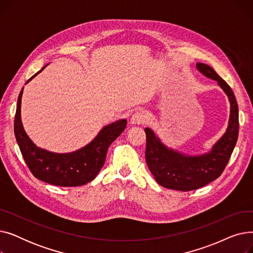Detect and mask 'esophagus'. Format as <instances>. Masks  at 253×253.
Segmentation results:
<instances>
[{"instance_id":"obj_1","label":"esophagus","mask_w":253,"mask_h":253,"mask_svg":"<svg viewBox=\"0 0 253 253\" xmlns=\"http://www.w3.org/2000/svg\"><path fill=\"white\" fill-rule=\"evenodd\" d=\"M144 121H145V116H144L143 113H141V112H136V113H134L133 115H132L131 120H130L131 124H133V125L142 124Z\"/></svg>"}]
</instances>
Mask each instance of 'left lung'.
Instances as JSON below:
<instances>
[{"instance_id": "obj_1", "label": "left lung", "mask_w": 253, "mask_h": 253, "mask_svg": "<svg viewBox=\"0 0 253 253\" xmlns=\"http://www.w3.org/2000/svg\"><path fill=\"white\" fill-rule=\"evenodd\" d=\"M196 68L205 77L215 80L229 98L230 119L224 134L208 153L191 156L167 148L152 129H144L147 135L145 160L156 181L164 188L182 192L202 188L220 176L230 160L239 133V111L233 90L208 64L198 62Z\"/></svg>"}]
</instances>
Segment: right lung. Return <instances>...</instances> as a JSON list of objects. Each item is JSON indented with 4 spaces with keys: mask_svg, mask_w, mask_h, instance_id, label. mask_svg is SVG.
<instances>
[{
    "mask_svg": "<svg viewBox=\"0 0 253 253\" xmlns=\"http://www.w3.org/2000/svg\"><path fill=\"white\" fill-rule=\"evenodd\" d=\"M44 68L28 80L29 83ZM21 89L14 120V133L24 161L33 175L42 181L58 187H79L94 179L102 168L111 143L126 128L125 119L104 126L96 137L82 149L58 154L38 148L25 133L21 123Z\"/></svg>",
    "mask_w": 253,
    "mask_h": 253,
    "instance_id": "right-lung-1",
    "label": "right lung"
}]
</instances>
